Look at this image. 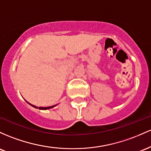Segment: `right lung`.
Masks as SVG:
<instances>
[{
	"instance_id": "right-lung-1",
	"label": "right lung",
	"mask_w": 151,
	"mask_h": 151,
	"mask_svg": "<svg viewBox=\"0 0 151 151\" xmlns=\"http://www.w3.org/2000/svg\"><path fill=\"white\" fill-rule=\"evenodd\" d=\"M27 103H28V104H30L31 106H33V107H34V108H39V109H40V110H47V109H50V108H53L54 106H49V107H36V106H33V105L30 104V103H29L28 102H27Z\"/></svg>"
}]
</instances>
